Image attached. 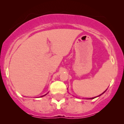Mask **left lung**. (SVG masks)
Returning a JSON list of instances; mask_svg holds the SVG:
<instances>
[{
	"label": "left lung",
	"instance_id": "1",
	"mask_svg": "<svg viewBox=\"0 0 124 124\" xmlns=\"http://www.w3.org/2000/svg\"><path fill=\"white\" fill-rule=\"evenodd\" d=\"M106 91H104V92H103V93H102V94H100V95H99V96H97V97H95L89 98V99H95V98L97 97H99V96H101V95H102V94H104V93H105V92H106Z\"/></svg>",
	"mask_w": 124,
	"mask_h": 124
}]
</instances>
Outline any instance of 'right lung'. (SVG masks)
<instances>
[{
    "instance_id": "add662e5",
    "label": "right lung",
    "mask_w": 124,
    "mask_h": 124,
    "mask_svg": "<svg viewBox=\"0 0 124 124\" xmlns=\"http://www.w3.org/2000/svg\"><path fill=\"white\" fill-rule=\"evenodd\" d=\"M47 94H45V95H44V96H41V97H43V96H45V95H46Z\"/></svg>"
}]
</instances>
